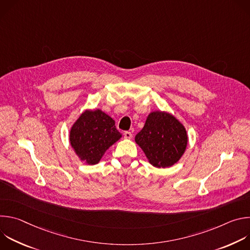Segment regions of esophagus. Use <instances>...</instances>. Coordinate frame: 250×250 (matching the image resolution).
<instances>
[{
    "label": "esophagus",
    "instance_id": "34e87169",
    "mask_svg": "<svg viewBox=\"0 0 250 250\" xmlns=\"http://www.w3.org/2000/svg\"><path fill=\"white\" fill-rule=\"evenodd\" d=\"M124 136H125V138L129 139V138H131L132 134H131V132H130V131H125V132H124Z\"/></svg>",
    "mask_w": 250,
    "mask_h": 250
}]
</instances>
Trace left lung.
Segmentation results:
<instances>
[{
	"label": "left lung",
	"instance_id": "obj_1",
	"mask_svg": "<svg viewBox=\"0 0 250 250\" xmlns=\"http://www.w3.org/2000/svg\"><path fill=\"white\" fill-rule=\"evenodd\" d=\"M135 142L141 147L150 164L155 167H170L185 152L188 136L183 125L172 115L153 112L136 135Z\"/></svg>",
	"mask_w": 250,
	"mask_h": 250
}]
</instances>
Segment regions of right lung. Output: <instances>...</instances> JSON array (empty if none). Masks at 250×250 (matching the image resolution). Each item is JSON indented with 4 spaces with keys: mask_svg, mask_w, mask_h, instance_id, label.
Masks as SVG:
<instances>
[{
    "mask_svg": "<svg viewBox=\"0 0 250 250\" xmlns=\"http://www.w3.org/2000/svg\"><path fill=\"white\" fill-rule=\"evenodd\" d=\"M122 137L115 121L101 110L85 111L70 130V144L88 164H97L105 150Z\"/></svg>",
    "mask_w": 250,
    "mask_h": 250,
    "instance_id": "1",
    "label": "right lung"
}]
</instances>
